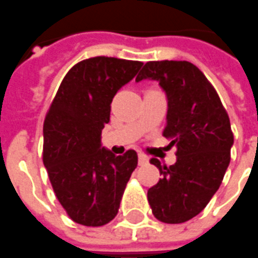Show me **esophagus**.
I'll return each instance as SVG.
<instances>
[{"label": "esophagus", "mask_w": 258, "mask_h": 258, "mask_svg": "<svg viewBox=\"0 0 258 258\" xmlns=\"http://www.w3.org/2000/svg\"><path fill=\"white\" fill-rule=\"evenodd\" d=\"M149 162V157L148 156H145V154H139V165H145Z\"/></svg>", "instance_id": "34e87169"}]
</instances>
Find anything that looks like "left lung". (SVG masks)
Masks as SVG:
<instances>
[{"label": "left lung", "instance_id": "8db88e82", "mask_svg": "<svg viewBox=\"0 0 258 258\" xmlns=\"http://www.w3.org/2000/svg\"><path fill=\"white\" fill-rule=\"evenodd\" d=\"M154 80L168 98L162 135L176 145L177 161L170 166L157 158V184L148 190L154 217L166 224L190 220L218 190L230 162L233 133L221 100L199 68L187 61H149L136 81Z\"/></svg>", "mask_w": 258, "mask_h": 258}]
</instances>
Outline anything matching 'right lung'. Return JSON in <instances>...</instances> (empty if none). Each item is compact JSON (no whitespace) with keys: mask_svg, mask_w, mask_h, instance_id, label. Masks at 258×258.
Segmentation results:
<instances>
[{"mask_svg":"<svg viewBox=\"0 0 258 258\" xmlns=\"http://www.w3.org/2000/svg\"><path fill=\"white\" fill-rule=\"evenodd\" d=\"M142 62L93 57L68 72L44 122V165L68 216L85 226L116 217L123 190L137 168V153L116 156L101 145L113 97Z\"/></svg>","mask_w":258,"mask_h":258,"instance_id":"add662e5","label":"right lung"}]
</instances>
